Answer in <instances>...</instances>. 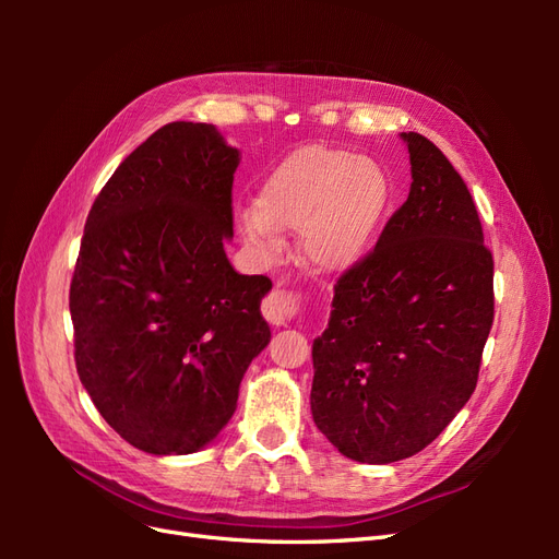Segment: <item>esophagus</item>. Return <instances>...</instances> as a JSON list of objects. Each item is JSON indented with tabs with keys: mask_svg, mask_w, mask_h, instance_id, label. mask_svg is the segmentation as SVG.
<instances>
[{
	"mask_svg": "<svg viewBox=\"0 0 559 559\" xmlns=\"http://www.w3.org/2000/svg\"><path fill=\"white\" fill-rule=\"evenodd\" d=\"M263 317L270 321L273 326H284L296 314V300L292 294H286L282 289H275L263 300Z\"/></svg>",
	"mask_w": 559,
	"mask_h": 559,
	"instance_id": "34e87169",
	"label": "esophagus"
}]
</instances>
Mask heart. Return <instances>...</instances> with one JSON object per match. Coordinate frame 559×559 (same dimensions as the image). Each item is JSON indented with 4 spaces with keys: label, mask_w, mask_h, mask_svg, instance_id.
Here are the masks:
<instances>
[{
    "label": "heart",
    "mask_w": 559,
    "mask_h": 559,
    "mask_svg": "<svg viewBox=\"0 0 559 559\" xmlns=\"http://www.w3.org/2000/svg\"><path fill=\"white\" fill-rule=\"evenodd\" d=\"M392 200V179L378 160L308 144L270 170L257 205L238 210V226L265 253L280 249V230H298L302 261L317 273L337 275L368 257Z\"/></svg>",
    "instance_id": "obj_1"
}]
</instances>
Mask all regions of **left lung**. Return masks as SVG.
I'll return each mask as SVG.
<instances>
[{
  "instance_id": "obj_1",
  "label": "left lung",
  "mask_w": 559,
  "mask_h": 559,
  "mask_svg": "<svg viewBox=\"0 0 559 559\" xmlns=\"http://www.w3.org/2000/svg\"><path fill=\"white\" fill-rule=\"evenodd\" d=\"M408 200L337 280L312 343V417L345 456L392 464L425 450L478 382L495 319V261L464 179L427 138L401 132Z\"/></svg>"
}]
</instances>
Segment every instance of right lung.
Masks as SVG:
<instances>
[{"label":"right lung","instance_id":"add662e5","mask_svg":"<svg viewBox=\"0 0 559 559\" xmlns=\"http://www.w3.org/2000/svg\"><path fill=\"white\" fill-rule=\"evenodd\" d=\"M240 151L210 123H167L95 198L70 286L81 384L107 425L148 454H191L238 408L270 343L263 275L235 273Z\"/></svg>","mask_w":559,"mask_h":559}]
</instances>
